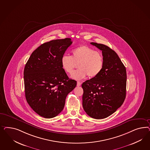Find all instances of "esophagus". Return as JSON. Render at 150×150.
I'll return each mask as SVG.
<instances>
[{"mask_svg":"<svg viewBox=\"0 0 150 150\" xmlns=\"http://www.w3.org/2000/svg\"><path fill=\"white\" fill-rule=\"evenodd\" d=\"M81 82H80V81L77 82V86H81Z\"/></svg>","mask_w":150,"mask_h":150,"instance_id":"1","label":"esophagus"}]
</instances>
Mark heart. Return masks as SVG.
<instances>
[{"mask_svg": "<svg viewBox=\"0 0 150 150\" xmlns=\"http://www.w3.org/2000/svg\"><path fill=\"white\" fill-rule=\"evenodd\" d=\"M61 65L67 73L71 74L78 64L79 69L71 75L75 80H81L88 76L97 77L102 71L104 59L102 54L87 45H81L72 51V55H64L61 58Z\"/></svg>", "mask_w": 150, "mask_h": 150, "instance_id": "1", "label": "heart"}]
</instances>
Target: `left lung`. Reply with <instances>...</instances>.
<instances>
[{"label":"left lung","mask_w":150,"mask_h":150,"mask_svg":"<svg viewBox=\"0 0 150 150\" xmlns=\"http://www.w3.org/2000/svg\"><path fill=\"white\" fill-rule=\"evenodd\" d=\"M102 50L103 68L97 77L82 84L83 108L91 118L100 119L114 113L126 97L127 71L115 51L109 47L91 42Z\"/></svg>","instance_id":"8db88e82"}]
</instances>
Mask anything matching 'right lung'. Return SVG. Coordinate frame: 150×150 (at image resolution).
I'll return each mask as SVG.
<instances>
[{"label":"right lung","instance_id":"obj_1","mask_svg":"<svg viewBox=\"0 0 150 150\" xmlns=\"http://www.w3.org/2000/svg\"><path fill=\"white\" fill-rule=\"evenodd\" d=\"M71 38L55 40L41 45L25 65L23 78L28 104L38 115L54 118L64 109L69 93L76 86L61 65V58L72 44Z\"/></svg>","mask_w":150,"mask_h":150}]
</instances>
